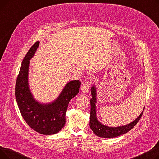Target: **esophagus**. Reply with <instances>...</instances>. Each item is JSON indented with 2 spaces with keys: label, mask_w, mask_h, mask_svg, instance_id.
I'll list each match as a JSON object with an SVG mask.
<instances>
[{
  "label": "esophagus",
  "mask_w": 159,
  "mask_h": 159,
  "mask_svg": "<svg viewBox=\"0 0 159 159\" xmlns=\"http://www.w3.org/2000/svg\"><path fill=\"white\" fill-rule=\"evenodd\" d=\"M89 86H90V83L89 82L84 81L82 82V84L81 85L80 89H81L82 92L87 93V92H88V91L89 89Z\"/></svg>",
  "instance_id": "obj_1"
}]
</instances>
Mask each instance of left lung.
I'll return each mask as SVG.
<instances>
[{"label":"left lung","mask_w":159,"mask_h":159,"mask_svg":"<svg viewBox=\"0 0 159 159\" xmlns=\"http://www.w3.org/2000/svg\"><path fill=\"white\" fill-rule=\"evenodd\" d=\"M91 95H92V98L90 100L91 104V111H90V122H89V126L95 134L100 137L104 138H113L119 137L123 134H125L129 131H130L137 122L139 121L141 118L142 115L143 114L144 111H143L134 121H133L129 124L125 125V126H119V127H108L102 124L101 122H99L97 120V116H96V88L95 86H92L91 89Z\"/></svg>","instance_id":"obj_1"}]
</instances>
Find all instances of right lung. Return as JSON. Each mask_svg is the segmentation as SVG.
I'll return each instance as SVG.
<instances>
[{"label":"right lung","instance_id":"add662e5","mask_svg":"<svg viewBox=\"0 0 159 159\" xmlns=\"http://www.w3.org/2000/svg\"><path fill=\"white\" fill-rule=\"evenodd\" d=\"M39 42H36L24 57L15 85V98L20 112L28 126L43 135H53L64 126L69 102L79 91L80 82L73 80L66 85L61 95L49 104H41L33 98L28 87L30 58L35 54Z\"/></svg>","mask_w":159,"mask_h":159}]
</instances>
